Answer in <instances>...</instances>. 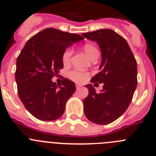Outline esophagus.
Returning a JSON list of instances; mask_svg holds the SVG:
<instances>
[{
    "label": "esophagus",
    "mask_w": 156,
    "mask_h": 156,
    "mask_svg": "<svg viewBox=\"0 0 156 156\" xmlns=\"http://www.w3.org/2000/svg\"><path fill=\"white\" fill-rule=\"evenodd\" d=\"M76 87L77 89H80V88L82 87V85L80 84H78V83H76Z\"/></svg>",
    "instance_id": "34e87169"
}]
</instances>
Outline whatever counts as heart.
<instances>
[{
	"instance_id": "b5f03b06",
	"label": "heart",
	"mask_w": 156,
	"mask_h": 156,
	"mask_svg": "<svg viewBox=\"0 0 156 156\" xmlns=\"http://www.w3.org/2000/svg\"><path fill=\"white\" fill-rule=\"evenodd\" d=\"M83 51H84L87 56L90 59H92L97 54H98V51L94 45L90 44H87L83 47ZM72 55L71 50H66L64 52L62 55V62L65 65H67L69 63L70 58ZM69 77L72 80L75 81L77 83H83L87 79L88 75L87 73L80 69H74L73 71L69 73Z\"/></svg>"
}]
</instances>
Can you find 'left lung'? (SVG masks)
Returning a JSON list of instances; mask_svg holds the SVG:
<instances>
[{
  "label": "left lung",
  "instance_id": "8db88e82",
  "mask_svg": "<svg viewBox=\"0 0 156 156\" xmlns=\"http://www.w3.org/2000/svg\"><path fill=\"white\" fill-rule=\"evenodd\" d=\"M82 36L100 48V73L90 82L103 83L99 94L91 83L85 86L89 94L83 100L84 114L96 124H108L124 113L131 102L137 84V62L126 40L113 30L103 29Z\"/></svg>",
  "mask_w": 156,
  "mask_h": 156
}]
</instances>
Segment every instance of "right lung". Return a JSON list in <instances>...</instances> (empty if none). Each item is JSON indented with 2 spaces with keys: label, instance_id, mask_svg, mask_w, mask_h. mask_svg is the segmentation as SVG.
<instances>
[{
  "label": "right lung",
  "instance_id": "1",
  "mask_svg": "<svg viewBox=\"0 0 156 156\" xmlns=\"http://www.w3.org/2000/svg\"><path fill=\"white\" fill-rule=\"evenodd\" d=\"M83 39L78 34L45 29L31 37L19 54L16 71L18 94L25 108L37 119L55 120L64 113L76 85L66 78L61 85L51 79L63 68L66 48Z\"/></svg>",
  "mask_w": 156,
  "mask_h": 156
}]
</instances>
